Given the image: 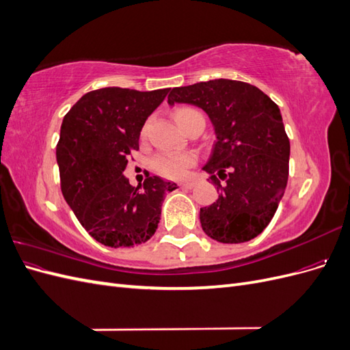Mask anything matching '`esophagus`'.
I'll list each match as a JSON object with an SVG mask.
<instances>
[{
    "label": "esophagus",
    "mask_w": 350,
    "mask_h": 350,
    "mask_svg": "<svg viewBox=\"0 0 350 350\" xmlns=\"http://www.w3.org/2000/svg\"><path fill=\"white\" fill-rule=\"evenodd\" d=\"M179 185V188H193L196 184L194 183H181V184H178Z\"/></svg>",
    "instance_id": "1"
}]
</instances>
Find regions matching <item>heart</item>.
<instances>
[{"label":"heart","instance_id":"obj_1","mask_svg":"<svg viewBox=\"0 0 350 350\" xmlns=\"http://www.w3.org/2000/svg\"><path fill=\"white\" fill-rule=\"evenodd\" d=\"M203 116L200 111L194 108H179L175 111V120L176 122L183 126L187 124V121L193 116ZM147 133V125L143 129L142 135L144 137ZM197 162V156L193 152H181V153H159L153 159V167L154 171L165 178L171 179H179L184 178L189 167H193Z\"/></svg>","mask_w":350,"mask_h":350}]
</instances>
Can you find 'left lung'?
<instances>
[{
    "label": "left lung",
    "instance_id": "left-lung-1",
    "mask_svg": "<svg viewBox=\"0 0 350 350\" xmlns=\"http://www.w3.org/2000/svg\"><path fill=\"white\" fill-rule=\"evenodd\" d=\"M167 103L196 105L215 126L216 143L203 169L220 194L200 208L206 235L224 243L258 237L276 213L289 176L291 143L278 105L252 84L228 79L174 88Z\"/></svg>",
    "mask_w": 350,
    "mask_h": 350
}]
</instances>
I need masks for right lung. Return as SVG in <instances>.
<instances>
[{
	"mask_svg": "<svg viewBox=\"0 0 350 350\" xmlns=\"http://www.w3.org/2000/svg\"><path fill=\"white\" fill-rule=\"evenodd\" d=\"M167 92L98 89L81 96L62 120L57 144L61 191L81 226L105 247L149 241L165 193L178 188L159 176L133 187L122 174L130 154L139 150L146 120Z\"/></svg>",
	"mask_w": 350,
	"mask_h": 350,
	"instance_id": "add662e5",
	"label": "right lung"
}]
</instances>
